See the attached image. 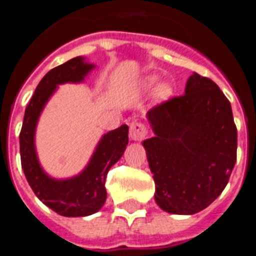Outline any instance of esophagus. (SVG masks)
Instances as JSON below:
<instances>
[{"label": "esophagus", "mask_w": 256, "mask_h": 256, "mask_svg": "<svg viewBox=\"0 0 256 256\" xmlns=\"http://www.w3.org/2000/svg\"><path fill=\"white\" fill-rule=\"evenodd\" d=\"M148 136V128L142 122L134 120L130 124V138L132 141H144Z\"/></svg>", "instance_id": "esophagus-1"}]
</instances>
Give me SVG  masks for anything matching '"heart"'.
<instances>
[{"instance_id":"1","label":"heart","mask_w":256,"mask_h":256,"mask_svg":"<svg viewBox=\"0 0 256 256\" xmlns=\"http://www.w3.org/2000/svg\"><path fill=\"white\" fill-rule=\"evenodd\" d=\"M157 80H158V79H157L156 76H149V78H146L145 82H144V87H145L146 90L153 88L154 86H156V83H157ZM172 92H173V88H172V86L169 84V83H161V84H158L156 87V91H154L156 98L160 99V100H165V99H168V98L172 95Z\"/></svg>"}]
</instances>
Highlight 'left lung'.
Segmentation results:
<instances>
[{
	"label": "left lung",
	"mask_w": 256,
	"mask_h": 256,
	"mask_svg": "<svg viewBox=\"0 0 256 256\" xmlns=\"http://www.w3.org/2000/svg\"><path fill=\"white\" fill-rule=\"evenodd\" d=\"M154 136L145 140L154 200L161 210L193 214L226 188L236 162L238 132L231 103L218 84L193 74L185 94L148 111Z\"/></svg>",
	"instance_id": "8db88e82"
}]
</instances>
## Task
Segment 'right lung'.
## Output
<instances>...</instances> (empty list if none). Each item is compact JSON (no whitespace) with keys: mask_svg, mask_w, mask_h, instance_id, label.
Listing matches in <instances>:
<instances>
[{"mask_svg":"<svg viewBox=\"0 0 256 256\" xmlns=\"http://www.w3.org/2000/svg\"><path fill=\"white\" fill-rule=\"evenodd\" d=\"M95 67L84 58H74L67 63L50 70L36 87L25 108L24 122L20 132L21 166L26 181L46 206L67 218L88 216L100 210L106 202V176L110 168L124 156L128 144V126L111 130L100 138L84 170L75 177L56 180L40 166L34 148V132L42 108L58 84L80 83Z\"/></svg>","mask_w":256,"mask_h":256,"instance_id":"obj_1","label":"right lung"}]
</instances>
